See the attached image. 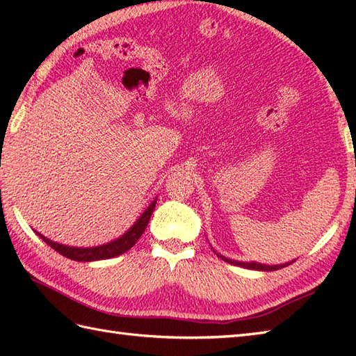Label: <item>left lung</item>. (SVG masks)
<instances>
[{
	"mask_svg": "<svg viewBox=\"0 0 356 356\" xmlns=\"http://www.w3.org/2000/svg\"><path fill=\"white\" fill-rule=\"evenodd\" d=\"M213 251L217 254V257H220L222 260L234 264V266H240V268L252 269V270H277V269L286 268L287 264H291V263L295 261V260H292V261L282 263V264H264V263H257V261H237V260H231V259H228V257H225V255H222V254H218V252L216 251V249H213Z\"/></svg>",
	"mask_w": 356,
	"mask_h": 356,
	"instance_id": "8db88e82",
	"label": "left lung"
}]
</instances>
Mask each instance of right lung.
Masks as SVG:
<instances>
[{"mask_svg": "<svg viewBox=\"0 0 356 356\" xmlns=\"http://www.w3.org/2000/svg\"><path fill=\"white\" fill-rule=\"evenodd\" d=\"M156 202H157V199H154L149 203L148 208L143 211L138 220L131 225V228L127 232H124L122 236L118 237L116 240L108 241V243L99 245V246H90V248L69 246V245L58 243V241H53L45 236H42L41 232H36V231L35 232H36V236H40L50 248H53L55 251H58L59 254L67 257V259H70V260H74V261L107 260V259H111V257H118L120 254L127 252L128 249H131L136 245V241L140 238L143 231L147 229L149 217H151V214H153V211L156 208Z\"/></svg>", "mask_w": 356, "mask_h": 356, "instance_id": "add662e5", "label": "right lung"}]
</instances>
